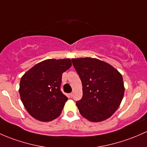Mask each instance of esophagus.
Segmentation results:
<instances>
[{"mask_svg": "<svg viewBox=\"0 0 147 147\" xmlns=\"http://www.w3.org/2000/svg\"><path fill=\"white\" fill-rule=\"evenodd\" d=\"M72 96H73V94H72V93L69 94V96H70L71 98H72Z\"/></svg>", "mask_w": 147, "mask_h": 147, "instance_id": "1", "label": "esophagus"}]
</instances>
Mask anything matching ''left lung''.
Returning <instances> with one entry per match:
<instances>
[{"mask_svg": "<svg viewBox=\"0 0 147 147\" xmlns=\"http://www.w3.org/2000/svg\"><path fill=\"white\" fill-rule=\"evenodd\" d=\"M72 61L82 84V98L76 103L80 114L96 123L109 118L124 96L122 75L97 58H72Z\"/></svg>", "mask_w": 147, "mask_h": 147, "instance_id": "8db88e82", "label": "left lung"}]
</instances>
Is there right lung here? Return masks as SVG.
<instances>
[{
	"mask_svg": "<svg viewBox=\"0 0 147 147\" xmlns=\"http://www.w3.org/2000/svg\"><path fill=\"white\" fill-rule=\"evenodd\" d=\"M71 66L69 58L48 59L37 63L22 77L21 101L33 118L49 122L61 115L67 101L61 91L62 75Z\"/></svg>",
	"mask_w": 147,
	"mask_h": 147,
	"instance_id": "obj_1",
	"label": "right lung"
}]
</instances>
